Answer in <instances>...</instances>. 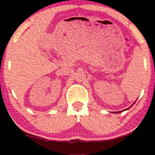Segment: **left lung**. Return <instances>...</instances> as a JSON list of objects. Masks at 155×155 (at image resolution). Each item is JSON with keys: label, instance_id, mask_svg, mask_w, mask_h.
<instances>
[{"label": "left lung", "instance_id": "left-lung-1", "mask_svg": "<svg viewBox=\"0 0 155 155\" xmlns=\"http://www.w3.org/2000/svg\"><path fill=\"white\" fill-rule=\"evenodd\" d=\"M133 105H132V106H133ZM131 106H130V107L128 108H130L131 107ZM128 108H126V109L125 110H127V109H128ZM125 110H123V111H125ZM122 111H117V112H115V113H120V112H122Z\"/></svg>", "mask_w": 155, "mask_h": 155}]
</instances>
